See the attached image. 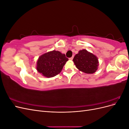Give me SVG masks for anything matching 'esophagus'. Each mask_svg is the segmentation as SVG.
I'll return each instance as SVG.
<instances>
[{
  "instance_id": "1",
  "label": "esophagus",
  "mask_w": 129,
  "mask_h": 129,
  "mask_svg": "<svg viewBox=\"0 0 129 129\" xmlns=\"http://www.w3.org/2000/svg\"><path fill=\"white\" fill-rule=\"evenodd\" d=\"M73 57H73V56H72V57H70V58H69V60H72L73 59Z\"/></svg>"
}]
</instances>
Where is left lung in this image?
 <instances>
[{"label":"left lung","mask_w":129,"mask_h":129,"mask_svg":"<svg viewBox=\"0 0 129 129\" xmlns=\"http://www.w3.org/2000/svg\"><path fill=\"white\" fill-rule=\"evenodd\" d=\"M73 61L77 69L87 74L94 73L99 66L97 57L85 49L80 50Z\"/></svg>","instance_id":"8db88e82"}]
</instances>
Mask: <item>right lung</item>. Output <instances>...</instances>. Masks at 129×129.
<instances>
[{
  "mask_svg": "<svg viewBox=\"0 0 129 129\" xmlns=\"http://www.w3.org/2000/svg\"><path fill=\"white\" fill-rule=\"evenodd\" d=\"M68 58L65 54L53 50L39 57L37 69L46 77H52L59 74Z\"/></svg>",
  "mask_w": 129,
  "mask_h": 129,
  "instance_id": "1",
  "label": "right lung"
}]
</instances>
